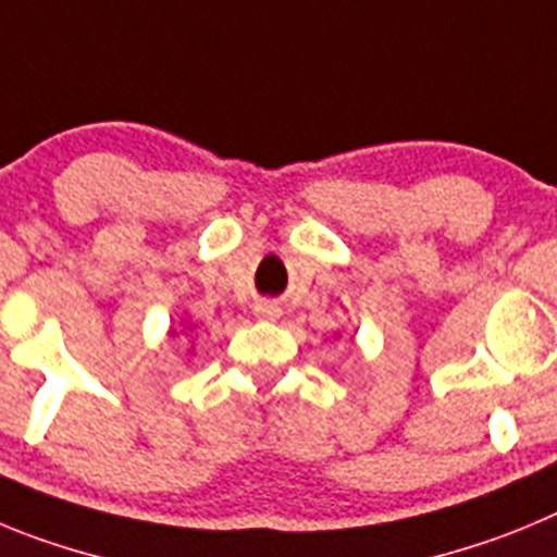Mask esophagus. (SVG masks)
<instances>
[{"instance_id":"obj_1","label":"esophagus","mask_w":557,"mask_h":557,"mask_svg":"<svg viewBox=\"0 0 557 557\" xmlns=\"http://www.w3.org/2000/svg\"><path fill=\"white\" fill-rule=\"evenodd\" d=\"M255 313H258L260 319H277L280 308H277V302H258L255 305Z\"/></svg>"}]
</instances>
